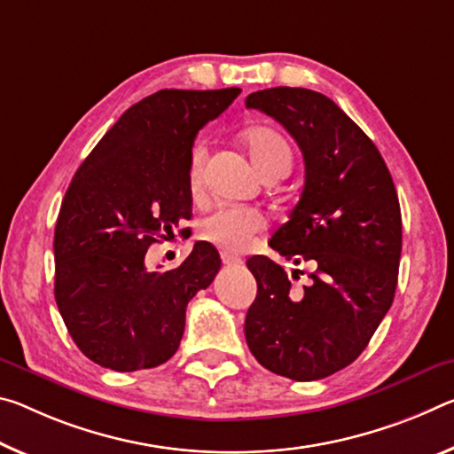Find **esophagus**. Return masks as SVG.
<instances>
[{
	"label": "esophagus",
	"instance_id": "1",
	"mask_svg": "<svg viewBox=\"0 0 454 454\" xmlns=\"http://www.w3.org/2000/svg\"><path fill=\"white\" fill-rule=\"evenodd\" d=\"M222 262H224L226 266H242V258L224 253V254H222Z\"/></svg>",
	"mask_w": 454,
	"mask_h": 454
}]
</instances>
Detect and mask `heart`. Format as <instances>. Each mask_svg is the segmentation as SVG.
Wrapping results in <instances>:
<instances>
[{"label": "heart", "instance_id": "b5f03b06", "mask_svg": "<svg viewBox=\"0 0 454 454\" xmlns=\"http://www.w3.org/2000/svg\"><path fill=\"white\" fill-rule=\"evenodd\" d=\"M244 145H247L250 160L261 171L262 177L277 171H286L293 165V147L283 135L270 127H253L244 133ZM204 145H196L190 155L188 184L192 193L201 190L204 179ZM264 228L262 214L254 207L247 206H220L200 222V236L214 247L226 253H242L253 242L254 234Z\"/></svg>", "mask_w": 454, "mask_h": 454}]
</instances>
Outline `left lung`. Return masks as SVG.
Instances as JSON below:
<instances>
[{"label":"left lung","instance_id":"left-lung-1","mask_svg":"<svg viewBox=\"0 0 454 454\" xmlns=\"http://www.w3.org/2000/svg\"><path fill=\"white\" fill-rule=\"evenodd\" d=\"M247 109L278 121L303 151L301 200L269 247L307 262L309 285L269 256L247 266L256 299L244 321L253 356L278 376L311 382L356 362L392 307L402 253V215L378 147L333 100L277 86L247 97Z\"/></svg>","mask_w":454,"mask_h":454}]
</instances>
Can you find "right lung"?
Instances as JSON below:
<instances>
[{"mask_svg": "<svg viewBox=\"0 0 454 454\" xmlns=\"http://www.w3.org/2000/svg\"><path fill=\"white\" fill-rule=\"evenodd\" d=\"M240 89H165L127 109L72 177L54 230V297L68 333L114 372L157 368L176 354L185 307L220 270L196 242L177 269L151 272V244L192 215L193 139Z\"/></svg>", "mask_w": 454, "mask_h": 454, "instance_id": "1", "label": "right lung"}]
</instances>
